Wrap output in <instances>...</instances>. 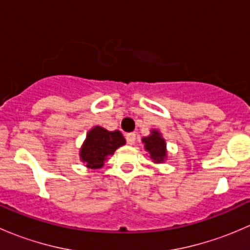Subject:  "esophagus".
Returning <instances> with one entry per match:
<instances>
[{
    "mask_svg": "<svg viewBox=\"0 0 250 250\" xmlns=\"http://www.w3.org/2000/svg\"><path fill=\"white\" fill-rule=\"evenodd\" d=\"M125 140H127V143L129 144V145H133V144L135 143V134H134V133H128V134L125 135Z\"/></svg>",
    "mask_w": 250,
    "mask_h": 250,
    "instance_id": "obj_1",
    "label": "esophagus"
}]
</instances>
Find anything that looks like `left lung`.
I'll list each match as a JSON object with an SVG mask.
<instances>
[{
  "instance_id": "obj_1",
  "label": "left lung",
  "mask_w": 250,
  "mask_h": 250,
  "mask_svg": "<svg viewBox=\"0 0 250 250\" xmlns=\"http://www.w3.org/2000/svg\"><path fill=\"white\" fill-rule=\"evenodd\" d=\"M144 143V147L150 153V157L155 163L165 162L167 158V145L166 140L162 138L158 130L152 129L151 134L148 137H145L141 139Z\"/></svg>"
}]
</instances>
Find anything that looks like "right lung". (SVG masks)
Wrapping results in <instances>:
<instances>
[{
	"mask_svg": "<svg viewBox=\"0 0 250 250\" xmlns=\"http://www.w3.org/2000/svg\"><path fill=\"white\" fill-rule=\"evenodd\" d=\"M125 144V140L120 130L110 132L95 125L88 132L80 150V158L90 169H99L105 165L107 157Z\"/></svg>",
	"mask_w": 250,
	"mask_h": 250,
	"instance_id": "1",
	"label": "right lung"
}]
</instances>
